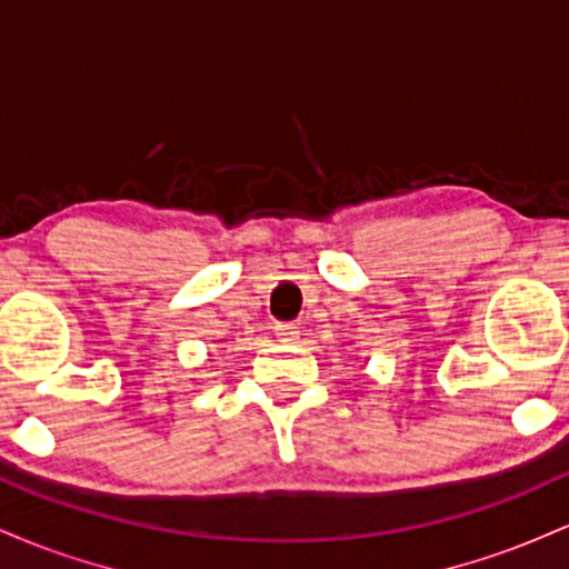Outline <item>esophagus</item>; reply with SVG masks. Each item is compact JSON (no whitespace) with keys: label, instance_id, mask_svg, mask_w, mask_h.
<instances>
[{"label":"esophagus","instance_id":"34e87169","mask_svg":"<svg viewBox=\"0 0 569 569\" xmlns=\"http://www.w3.org/2000/svg\"><path fill=\"white\" fill-rule=\"evenodd\" d=\"M276 335L280 342H293V339H299V326L297 323H276Z\"/></svg>","mask_w":569,"mask_h":569}]
</instances>
